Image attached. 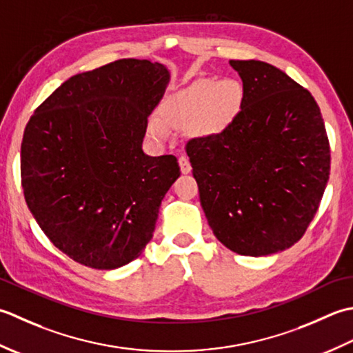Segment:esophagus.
Wrapping results in <instances>:
<instances>
[{"mask_svg":"<svg viewBox=\"0 0 353 353\" xmlns=\"http://www.w3.org/2000/svg\"><path fill=\"white\" fill-rule=\"evenodd\" d=\"M178 163H179V169H181V174H190L192 172V166H190V161H189V158L187 157H179L178 158Z\"/></svg>","mask_w":353,"mask_h":353,"instance_id":"34e87169","label":"esophagus"}]
</instances>
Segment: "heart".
Segmentation results:
<instances>
[{
	"mask_svg": "<svg viewBox=\"0 0 353 353\" xmlns=\"http://www.w3.org/2000/svg\"><path fill=\"white\" fill-rule=\"evenodd\" d=\"M243 88L234 79H201L170 96L163 106L164 123L189 128L195 137H212L224 131L239 114ZM155 137H163L160 126H150Z\"/></svg>",
	"mask_w": 353,
	"mask_h": 353,
	"instance_id": "1",
	"label": "heart"
}]
</instances>
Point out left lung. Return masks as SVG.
Masks as SVG:
<instances>
[{"instance_id":"8db88e82","label":"left lung","mask_w":353,"mask_h":353,"mask_svg":"<svg viewBox=\"0 0 353 353\" xmlns=\"http://www.w3.org/2000/svg\"><path fill=\"white\" fill-rule=\"evenodd\" d=\"M243 83L224 131L187 143L201 207L221 243L242 256L292 247L319 210L330 149L311 92L262 61H230Z\"/></svg>"}]
</instances>
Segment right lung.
<instances>
[{
	"label": "right lung",
	"mask_w": 353,
	"mask_h": 353,
	"mask_svg": "<svg viewBox=\"0 0 353 353\" xmlns=\"http://www.w3.org/2000/svg\"><path fill=\"white\" fill-rule=\"evenodd\" d=\"M169 82L163 63L120 59L70 77L28 120L27 207L53 245L85 267H123L152 239L179 166L174 155H146L141 143Z\"/></svg>",
	"instance_id": "right-lung-1"
}]
</instances>
